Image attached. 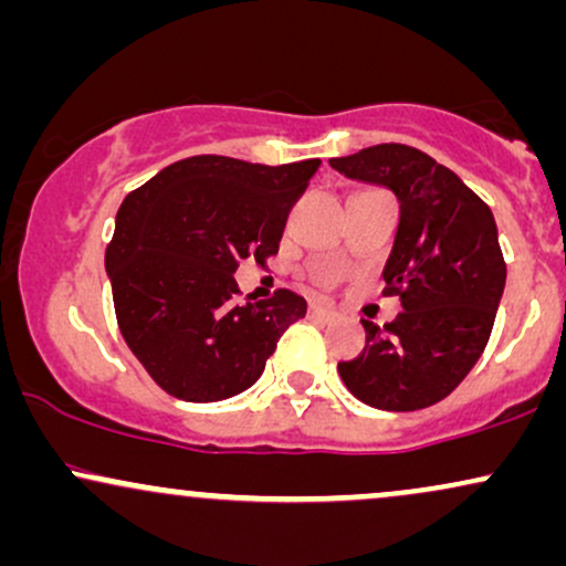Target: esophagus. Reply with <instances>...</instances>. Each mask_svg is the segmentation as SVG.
<instances>
[{
	"instance_id": "esophagus-1",
	"label": "esophagus",
	"mask_w": 566,
	"mask_h": 566,
	"mask_svg": "<svg viewBox=\"0 0 566 566\" xmlns=\"http://www.w3.org/2000/svg\"><path fill=\"white\" fill-rule=\"evenodd\" d=\"M308 314L316 316V319H322V322H333L335 316H337L333 308H327V305H311Z\"/></svg>"
}]
</instances>
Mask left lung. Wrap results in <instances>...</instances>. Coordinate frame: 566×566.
<instances>
[{
	"label": "left lung",
	"instance_id": "1",
	"mask_svg": "<svg viewBox=\"0 0 566 566\" xmlns=\"http://www.w3.org/2000/svg\"><path fill=\"white\" fill-rule=\"evenodd\" d=\"M350 180L399 201V229L382 279L401 314L361 322L367 346L337 373L350 394L388 412H415L450 396L490 340L505 263L492 210L437 159L401 143L329 159Z\"/></svg>",
	"mask_w": 566,
	"mask_h": 566
}]
</instances>
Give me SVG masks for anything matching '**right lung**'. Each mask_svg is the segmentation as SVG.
Returning a JSON list of instances; mask_svg holds the SVG:
<instances>
[{
	"mask_svg": "<svg viewBox=\"0 0 566 566\" xmlns=\"http://www.w3.org/2000/svg\"><path fill=\"white\" fill-rule=\"evenodd\" d=\"M319 159L252 165L191 157L127 193L106 250L122 337L157 380L184 401H220L263 375L279 335L305 316V301L233 303L237 265L279 250L290 207Z\"/></svg>",
	"mask_w": 566,
	"mask_h": 566,
	"instance_id": "right-lung-1",
	"label": "right lung"
}]
</instances>
